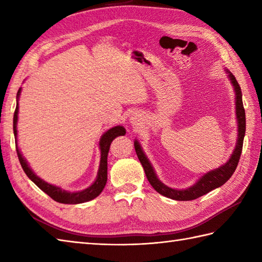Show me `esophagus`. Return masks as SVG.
I'll list each match as a JSON object with an SVG mask.
<instances>
[{
    "instance_id": "1",
    "label": "esophagus",
    "mask_w": 262,
    "mask_h": 262,
    "mask_svg": "<svg viewBox=\"0 0 262 262\" xmlns=\"http://www.w3.org/2000/svg\"><path fill=\"white\" fill-rule=\"evenodd\" d=\"M141 115H138L137 113H134L133 114L132 116H130V124L133 125V126H135V127H137V126H140V124H141Z\"/></svg>"
}]
</instances>
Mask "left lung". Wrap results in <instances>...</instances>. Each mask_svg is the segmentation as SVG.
I'll list each match as a JSON object with an SVG mask.
<instances>
[{
	"label": "left lung",
	"instance_id": "obj_1",
	"mask_svg": "<svg viewBox=\"0 0 262 262\" xmlns=\"http://www.w3.org/2000/svg\"><path fill=\"white\" fill-rule=\"evenodd\" d=\"M226 72L227 74H229V79L232 83L233 88H234V92H235V113H236V119H237V132H238L235 148L226 163L220 166V168L214 169L207 172V173H205L191 187H189L187 189H181V190H179V189H172L168 186H165L163 182L160 181V179L157 177V173H155L151 162H149L148 159L146 158V155L144 154L140 143L137 141L134 142L136 154L138 157V160H140V162L143 165L144 171H145L148 182L151 183V186L159 193L162 194V196L174 199V200H181V202L197 199L199 197L204 196V194H206L207 192L214 190V189L223 186L224 183L232 177V174L234 173L238 163V160H240V157H241L243 138H244V134H246V111H244V108H243L241 88L238 85L235 76L233 75L230 71L226 70Z\"/></svg>",
	"mask_w": 262,
	"mask_h": 262
}]
</instances>
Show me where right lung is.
I'll return each instance as SVG.
<instances>
[{
	"label": "right lung",
	"mask_w": 262,
	"mask_h": 262,
	"mask_svg": "<svg viewBox=\"0 0 262 262\" xmlns=\"http://www.w3.org/2000/svg\"><path fill=\"white\" fill-rule=\"evenodd\" d=\"M20 93H21V88L19 89L18 93H16V98H18V100H16V107H15L14 116H13V133H14V137H15L16 153H18L20 164L22 166V169H24L25 173L38 188H40L43 192H46L49 197L55 200V202L60 203V204H72V205L81 204V203H85V202H89V200H92L96 197H98L99 194L101 193V191L103 190L105 183H107V171H108L107 159H108L110 144L116 137L126 134L125 128L120 125L115 126L113 128H110L109 130L105 132L104 134L101 136V138H100L99 147H100V151H101V160H100V166H99V171H98V176H97L96 181H94L90 187L84 189V190L75 191V192L66 191L62 188L51 185V183H48L46 181H43L42 179H40V178H39L35 173V172L30 169V166L28 165L26 159L22 157V154L18 147V141H16V136H18L16 124H18V113H19V102L18 101H19Z\"/></svg>",
	"instance_id": "add662e5"
}]
</instances>
